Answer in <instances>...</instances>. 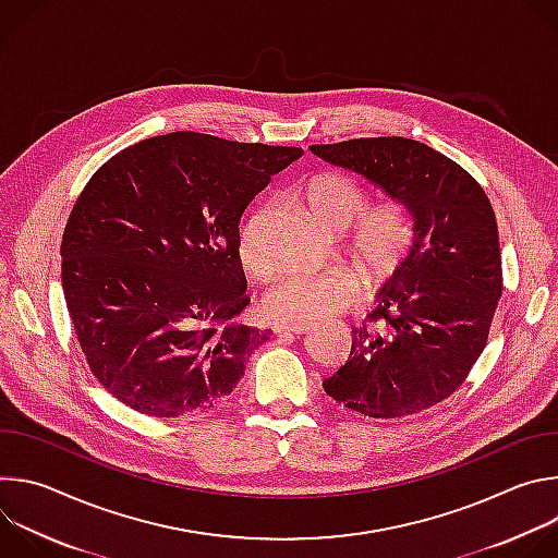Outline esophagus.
Masks as SVG:
<instances>
[{"label": "esophagus", "instance_id": "34e87169", "mask_svg": "<svg viewBox=\"0 0 558 558\" xmlns=\"http://www.w3.org/2000/svg\"><path fill=\"white\" fill-rule=\"evenodd\" d=\"M308 329H311V325H304V323H282V325H276V327H274L276 336H280V338L298 336V333H306Z\"/></svg>", "mask_w": 558, "mask_h": 558}]
</instances>
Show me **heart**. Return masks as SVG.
Returning a JSON list of instances; mask_svg holds the SVG:
<instances>
[{"instance_id":"heart-1","label":"heart","mask_w":558,"mask_h":558,"mask_svg":"<svg viewBox=\"0 0 558 558\" xmlns=\"http://www.w3.org/2000/svg\"><path fill=\"white\" fill-rule=\"evenodd\" d=\"M306 207L323 225L344 231L360 267L386 276L400 267L415 247V218L400 198H384L368 207L366 187L344 172L313 174L302 190ZM238 254L258 276L274 269L263 238V211H256L238 235ZM357 298V280L344 267L325 271H289L263 298V311L276 323H317L342 311Z\"/></svg>"}]
</instances>
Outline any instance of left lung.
Returning a JSON list of instances; mask_svg holds the SVG:
<instances>
[{"mask_svg":"<svg viewBox=\"0 0 558 558\" xmlns=\"http://www.w3.org/2000/svg\"><path fill=\"white\" fill-rule=\"evenodd\" d=\"M315 156L353 170L415 218V247L353 329L351 355L325 390L353 413L395 420L450 397L486 349L504 291L495 209L461 166L404 136L311 145Z\"/></svg>","mask_w":558,"mask_h":558,"instance_id":"left-lung-1","label":"left lung"}]
</instances>
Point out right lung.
Here are the masks:
<instances>
[{"instance_id": "right-lung-1", "label": "right lung", "mask_w": 558, "mask_h": 558, "mask_svg": "<svg viewBox=\"0 0 558 558\" xmlns=\"http://www.w3.org/2000/svg\"><path fill=\"white\" fill-rule=\"evenodd\" d=\"M300 147L201 132L114 154L78 194L61 238V282L93 375L149 417L220 404L271 329L250 304L238 222Z\"/></svg>"}]
</instances>
